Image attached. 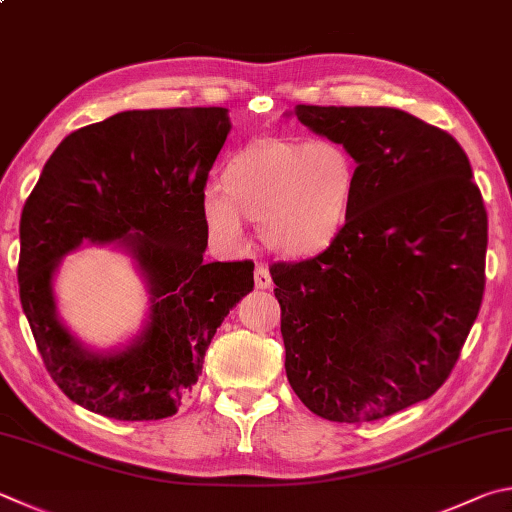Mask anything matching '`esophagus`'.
Returning <instances> with one entry per match:
<instances>
[{
	"label": "esophagus",
	"instance_id": "esophagus-1",
	"mask_svg": "<svg viewBox=\"0 0 512 512\" xmlns=\"http://www.w3.org/2000/svg\"><path fill=\"white\" fill-rule=\"evenodd\" d=\"M273 280H271V273H268V268L259 264L255 268V286L257 288H271Z\"/></svg>",
	"mask_w": 512,
	"mask_h": 512
}]
</instances>
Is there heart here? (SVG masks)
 Listing matches in <instances>:
<instances>
[{
  "label": "heart",
  "instance_id": "obj_1",
  "mask_svg": "<svg viewBox=\"0 0 512 512\" xmlns=\"http://www.w3.org/2000/svg\"><path fill=\"white\" fill-rule=\"evenodd\" d=\"M358 183L360 163L338 138L259 136L228 156L221 185H206L203 224L217 246L237 250L244 219L259 221L273 253L315 257L347 230Z\"/></svg>",
  "mask_w": 512,
  "mask_h": 512
}]
</instances>
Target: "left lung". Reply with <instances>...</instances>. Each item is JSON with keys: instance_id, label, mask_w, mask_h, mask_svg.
Listing matches in <instances>:
<instances>
[{"instance_id": "1", "label": "left lung", "mask_w": 512, "mask_h": 512, "mask_svg": "<svg viewBox=\"0 0 512 512\" xmlns=\"http://www.w3.org/2000/svg\"><path fill=\"white\" fill-rule=\"evenodd\" d=\"M295 116L356 154L360 183L336 244L271 268L286 378L327 421H378L430 398L457 365L486 286V206L463 147L407 111Z\"/></svg>"}]
</instances>
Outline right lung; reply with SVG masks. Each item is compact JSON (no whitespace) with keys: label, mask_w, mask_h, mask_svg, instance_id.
I'll list each match as a JSON object with an SVG mask.
<instances>
[{"label":"right lung","mask_w":512,"mask_h":512,"mask_svg":"<svg viewBox=\"0 0 512 512\" xmlns=\"http://www.w3.org/2000/svg\"><path fill=\"white\" fill-rule=\"evenodd\" d=\"M228 132L224 107L120 111L64 138L26 199L22 309L46 371L85 410L116 421L176 414L217 327L253 291L250 259L203 262L201 194ZM82 240H123L151 284V322L125 350L87 352L54 318L52 273Z\"/></svg>","instance_id":"right-lung-1"}]
</instances>
